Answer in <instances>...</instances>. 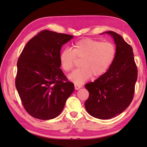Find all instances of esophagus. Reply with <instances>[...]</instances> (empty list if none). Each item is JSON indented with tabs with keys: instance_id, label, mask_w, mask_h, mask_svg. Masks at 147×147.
Masks as SVG:
<instances>
[{
	"instance_id": "obj_1",
	"label": "esophagus",
	"mask_w": 147,
	"mask_h": 147,
	"mask_svg": "<svg viewBox=\"0 0 147 147\" xmlns=\"http://www.w3.org/2000/svg\"><path fill=\"white\" fill-rule=\"evenodd\" d=\"M75 89L76 90H79L80 88H82V85H81V84H75Z\"/></svg>"
}]
</instances>
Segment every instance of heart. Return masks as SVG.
Returning a JSON list of instances; mask_svg holds the SVG:
<instances>
[{
	"mask_svg": "<svg viewBox=\"0 0 147 147\" xmlns=\"http://www.w3.org/2000/svg\"><path fill=\"white\" fill-rule=\"evenodd\" d=\"M116 47L112 42H102L91 38H83L75 42L71 50L65 48L59 54L61 67L66 72L71 70L76 59L80 68L75 70L68 78L75 84L88 80L92 75L99 77L107 72L116 56Z\"/></svg>",
	"mask_w": 147,
	"mask_h": 147,
	"instance_id": "heart-1",
	"label": "heart"
}]
</instances>
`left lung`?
I'll return each mask as SVG.
<instances>
[{
	"label": "left lung",
	"mask_w": 147,
	"mask_h": 147,
	"mask_svg": "<svg viewBox=\"0 0 147 147\" xmlns=\"http://www.w3.org/2000/svg\"><path fill=\"white\" fill-rule=\"evenodd\" d=\"M104 33L113 38L116 56L107 72L84 86L90 94L84 107L92 117L109 119L121 113L131 103L137 79V68L131 46L113 31L102 34Z\"/></svg>",
	"instance_id": "left-lung-1"
}]
</instances>
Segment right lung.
<instances>
[{"instance_id":"1","label":"right lung","mask_w":147,"mask_h":147,"mask_svg":"<svg viewBox=\"0 0 147 147\" xmlns=\"http://www.w3.org/2000/svg\"><path fill=\"white\" fill-rule=\"evenodd\" d=\"M73 35L43 30L26 44L17 62L15 86L25 110L32 117H57L74 91L59 67L62 46Z\"/></svg>"}]
</instances>
